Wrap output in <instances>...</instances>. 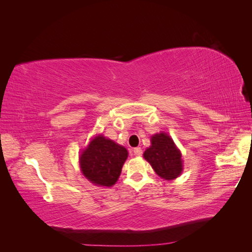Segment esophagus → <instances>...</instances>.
I'll use <instances>...</instances> for the list:
<instances>
[{"mask_svg":"<svg viewBox=\"0 0 252 252\" xmlns=\"http://www.w3.org/2000/svg\"><path fill=\"white\" fill-rule=\"evenodd\" d=\"M133 152H134L136 156H142V154H143V151L141 147H135L134 149H133Z\"/></svg>","mask_w":252,"mask_h":252,"instance_id":"34e87169","label":"esophagus"}]
</instances>
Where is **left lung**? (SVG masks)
Wrapping results in <instances>:
<instances>
[{"label":"left lung","mask_w":252,"mask_h":252,"mask_svg":"<svg viewBox=\"0 0 252 252\" xmlns=\"http://www.w3.org/2000/svg\"><path fill=\"white\" fill-rule=\"evenodd\" d=\"M181 153L168 134L160 133L152 137V146L144 153V158L152 164L160 178L173 180L181 174L182 164Z\"/></svg>","instance_id":"8db88e82"}]
</instances>
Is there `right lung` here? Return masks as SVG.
<instances>
[{
  "mask_svg": "<svg viewBox=\"0 0 252 252\" xmlns=\"http://www.w3.org/2000/svg\"><path fill=\"white\" fill-rule=\"evenodd\" d=\"M127 158V151L103 135L93 138L80 157L83 175L95 185H114Z\"/></svg>",
  "mask_w": 252,
  "mask_h": 252,
  "instance_id": "obj_1",
  "label": "right lung"
}]
</instances>
